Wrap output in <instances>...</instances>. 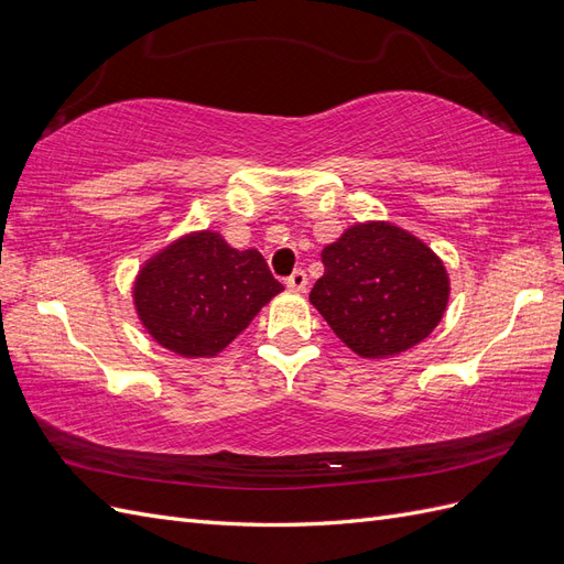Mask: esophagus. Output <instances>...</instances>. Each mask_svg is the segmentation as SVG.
<instances>
[{
	"label": "esophagus",
	"mask_w": 564,
	"mask_h": 564,
	"mask_svg": "<svg viewBox=\"0 0 564 564\" xmlns=\"http://www.w3.org/2000/svg\"><path fill=\"white\" fill-rule=\"evenodd\" d=\"M305 286H308V275L303 270H294L286 278V289H292V292H305Z\"/></svg>",
	"instance_id": "esophagus-1"
}]
</instances>
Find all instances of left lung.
Masks as SVG:
<instances>
[{"mask_svg": "<svg viewBox=\"0 0 564 564\" xmlns=\"http://www.w3.org/2000/svg\"><path fill=\"white\" fill-rule=\"evenodd\" d=\"M322 263L311 303L357 355H400L421 344L445 315V265L398 226H352L322 249Z\"/></svg>", "mask_w": 564, "mask_h": 564, "instance_id": "1", "label": "left lung"}]
</instances>
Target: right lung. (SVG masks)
I'll return each mask as SVG.
<instances>
[{
	"instance_id": "1",
	"label": "right lung",
	"mask_w": 564,
	"mask_h": 564,
	"mask_svg": "<svg viewBox=\"0 0 564 564\" xmlns=\"http://www.w3.org/2000/svg\"><path fill=\"white\" fill-rule=\"evenodd\" d=\"M282 289L259 251H237L218 232L204 230L143 265L133 303L160 346L183 357H214Z\"/></svg>"
}]
</instances>
